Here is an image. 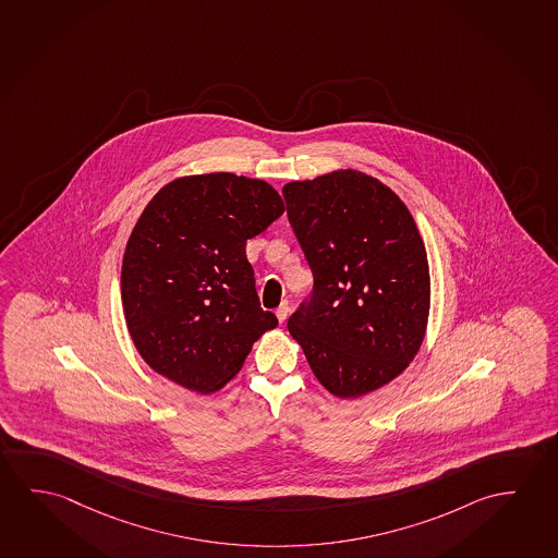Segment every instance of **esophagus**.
Wrapping results in <instances>:
<instances>
[{
	"instance_id": "obj_1",
	"label": "esophagus",
	"mask_w": 558,
	"mask_h": 558,
	"mask_svg": "<svg viewBox=\"0 0 558 558\" xmlns=\"http://www.w3.org/2000/svg\"><path fill=\"white\" fill-rule=\"evenodd\" d=\"M289 302H281V306L275 310V314H277V319L283 324L284 319L289 318Z\"/></svg>"
}]
</instances>
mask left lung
I'll return each mask as SVG.
<instances>
[{"instance_id": "8db88e82", "label": "left lung", "mask_w": 558, "mask_h": 558, "mask_svg": "<svg viewBox=\"0 0 558 558\" xmlns=\"http://www.w3.org/2000/svg\"><path fill=\"white\" fill-rule=\"evenodd\" d=\"M314 287L287 328L319 384L361 398L393 380L425 337L430 275L405 204L356 170L283 187Z\"/></svg>"}]
</instances>
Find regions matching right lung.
<instances>
[{"label": "right lung", "instance_id": "obj_1", "mask_svg": "<svg viewBox=\"0 0 558 558\" xmlns=\"http://www.w3.org/2000/svg\"><path fill=\"white\" fill-rule=\"evenodd\" d=\"M264 180L178 178L143 209L125 246L122 302L155 372L199 393L221 389L277 326L259 306L246 242L283 215Z\"/></svg>", "mask_w": 558, "mask_h": 558}]
</instances>
